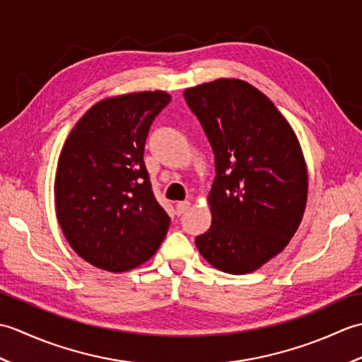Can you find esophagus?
<instances>
[{
	"mask_svg": "<svg viewBox=\"0 0 362 362\" xmlns=\"http://www.w3.org/2000/svg\"><path fill=\"white\" fill-rule=\"evenodd\" d=\"M189 202L188 201H183V202H177L175 205V210H177V214H183L188 209H189Z\"/></svg>",
	"mask_w": 362,
	"mask_h": 362,
	"instance_id": "34e87169",
	"label": "esophagus"
}]
</instances>
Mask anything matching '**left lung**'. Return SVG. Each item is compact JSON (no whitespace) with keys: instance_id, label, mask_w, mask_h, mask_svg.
<instances>
[{"instance_id":"8db88e82","label":"left lung","mask_w":362,"mask_h":362,"mask_svg":"<svg viewBox=\"0 0 362 362\" xmlns=\"http://www.w3.org/2000/svg\"><path fill=\"white\" fill-rule=\"evenodd\" d=\"M214 152L211 226L196 238L222 272L257 271L286 247L302 222L308 169L302 148L274 103L241 79L183 91Z\"/></svg>"}]
</instances>
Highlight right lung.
Listing matches in <instances>:
<instances>
[{"label": "right lung", "mask_w": 362, "mask_h": 362, "mask_svg": "<svg viewBox=\"0 0 362 362\" xmlns=\"http://www.w3.org/2000/svg\"><path fill=\"white\" fill-rule=\"evenodd\" d=\"M169 101L161 90L103 99L76 122L60 152L57 221L73 250L95 267L130 271L165 240L171 219L152 193L143 153Z\"/></svg>", "instance_id": "obj_1"}]
</instances>
